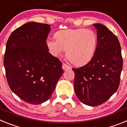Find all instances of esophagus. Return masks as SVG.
Returning a JSON list of instances; mask_svg holds the SVG:
<instances>
[{
	"label": "esophagus",
	"instance_id": "1",
	"mask_svg": "<svg viewBox=\"0 0 127 127\" xmlns=\"http://www.w3.org/2000/svg\"><path fill=\"white\" fill-rule=\"evenodd\" d=\"M62 68H63V69H64V70H69V69H70V67H69V65H67V64H64H64H62Z\"/></svg>",
	"mask_w": 127,
	"mask_h": 127
}]
</instances>
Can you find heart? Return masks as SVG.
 Here are the masks:
<instances>
[{"label":"heart","mask_w":127,"mask_h":127,"mask_svg":"<svg viewBox=\"0 0 127 127\" xmlns=\"http://www.w3.org/2000/svg\"><path fill=\"white\" fill-rule=\"evenodd\" d=\"M56 39H47L46 45L53 55H60L67 50V57L75 65H84L94 57L97 36L92 30L67 29L58 31Z\"/></svg>","instance_id":"heart-1"}]
</instances>
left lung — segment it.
Returning <instances> with one entry per match:
<instances>
[{"label":"left lung","instance_id":"obj_1","mask_svg":"<svg viewBox=\"0 0 127 127\" xmlns=\"http://www.w3.org/2000/svg\"><path fill=\"white\" fill-rule=\"evenodd\" d=\"M94 26L97 35L95 55L86 65L72 69L76 95L82 103L92 107L103 104L116 92L123 67L117 37L103 25Z\"/></svg>","mask_w":127,"mask_h":127}]
</instances>
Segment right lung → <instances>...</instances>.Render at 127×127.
Here are the masks:
<instances>
[{
  "label": "right lung",
  "instance_id": "1",
  "mask_svg": "<svg viewBox=\"0 0 127 127\" xmlns=\"http://www.w3.org/2000/svg\"><path fill=\"white\" fill-rule=\"evenodd\" d=\"M48 24L29 22L9 37L4 65L8 85L26 102L42 104L51 97L64 72L61 62L48 52Z\"/></svg>",
  "mask_w": 127,
  "mask_h": 127
}]
</instances>
